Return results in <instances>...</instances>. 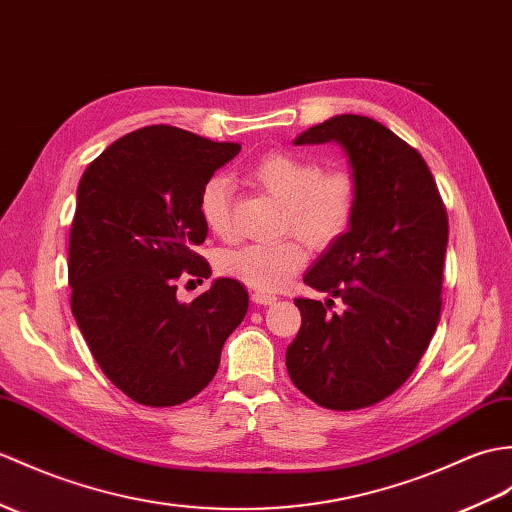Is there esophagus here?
Here are the masks:
<instances>
[{
    "instance_id": "obj_1",
    "label": "esophagus",
    "mask_w": 512,
    "mask_h": 512,
    "mask_svg": "<svg viewBox=\"0 0 512 512\" xmlns=\"http://www.w3.org/2000/svg\"><path fill=\"white\" fill-rule=\"evenodd\" d=\"M251 299H253V303H257V305H272L277 301V296L272 294V292H264V290H255L253 294H251Z\"/></svg>"
}]
</instances>
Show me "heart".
Returning a JSON list of instances; mask_svg holds the SVG:
<instances>
[{
	"instance_id": "obj_1",
	"label": "heart",
	"mask_w": 512,
	"mask_h": 512,
	"mask_svg": "<svg viewBox=\"0 0 512 512\" xmlns=\"http://www.w3.org/2000/svg\"><path fill=\"white\" fill-rule=\"evenodd\" d=\"M248 176L257 187L283 205V229L299 233L312 246L327 248L351 229L360 205V183L351 170H323L316 159L296 152H268L259 157ZM233 183L227 174L209 176L198 196V213L205 227L220 237L233 231ZM307 261L299 237L275 242H251L229 248L220 268L229 277L257 290H277Z\"/></svg>"
}]
</instances>
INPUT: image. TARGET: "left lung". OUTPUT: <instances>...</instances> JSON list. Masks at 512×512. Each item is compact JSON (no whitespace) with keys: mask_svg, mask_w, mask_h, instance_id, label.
<instances>
[{"mask_svg":"<svg viewBox=\"0 0 512 512\" xmlns=\"http://www.w3.org/2000/svg\"><path fill=\"white\" fill-rule=\"evenodd\" d=\"M336 141L360 183L351 229L303 281L325 303L294 299L301 329L285 351L290 379L329 410H360L412 375L441 318L447 211L421 154L364 115H336L294 139ZM334 298L345 305L330 312Z\"/></svg>","mask_w":512,"mask_h":512,"instance_id":"1","label":"left lung"}]
</instances>
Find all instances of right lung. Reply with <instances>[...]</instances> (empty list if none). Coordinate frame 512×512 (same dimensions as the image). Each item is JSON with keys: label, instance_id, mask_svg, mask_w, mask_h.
I'll list each match as a JSON object with an SVG mask.
<instances>
[{"label": "right lung", "instance_id": "obj_1", "mask_svg": "<svg viewBox=\"0 0 512 512\" xmlns=\"http://www.w3.org/2000/svg\"><path fill=\"white\" fill-rule=\"evenodd\" d=\"M240 144L176 126H146L106 148L85 170L69 233L71 314L104 375L141 406L196 397L242 323L248 292L216 279L192 303L176 281L209 277L194 253L207 227L198 196Z\"/></svg>", "mask_w": 512, "mask_h": 512}]
</instances>
